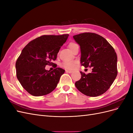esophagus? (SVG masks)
<instances>
[{
	"label": "esophagus",
	"instance_id": "esophagus-1",
	"mask_svg": "<svg viewBox=\"0 0 133 133\" xmlns=\"http://www.w3.org/2000/svg\"><path fill=\"white\" fill-rule=\"evenodd\" d=\"M65 71H66V73H71L72 72H73V71L69 70H66Z\"/></svg>",
	"mask_w": 133,
	"mask_h": 133
}]
</instances>
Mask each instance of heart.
<instances>
[{
  "label": "heart",
  "mask_w": 133,
  "mask_h": 133,
  "mask_svg": "<svg viewBox=\"0 0 133 133\" xmlns=\"http://www.w3.org/2000/svg\"><path fill=\"white\" fill-rule=\"evenodd\" d=\"M78 44H76V43L74 42H70L69 45H68V46L70 48V49L73 51L75 48L78 46ZM76 62L74 61V60H69V61H65L64 62L62 63V66L64 67V68L67 69H73L76 66Z\"/></svg>",
  "instance_id": "1"
}]
</instances>
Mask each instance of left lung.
<instances>
[{
  "label": "left lung",
  "instance_id": "1",
  "mask_svg": "<svg viewBox=\"0 0 133 133\" xmlns=\"http://www.w3.org/2000/svg\"><path fill=\"white\" fill-rule=\"evenodd\" d=\"M80 46V63L85 68L92 67V72L85 74L75 83L84 95L94 97L105 92L118 74L117 55L107 40L97 34L84 33L73 36Z\"/></svg>",
  "mask_w": 133,
  "mask_h": 133
}]
</instances>
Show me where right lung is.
<instances>
[{"label": "right lung", "mask_w": 133, "mask_h": 133, "mask_svg": "<svg viewBox=\"0 0 133 133\" xmlns=\"http://www.w3.org/2000/svg\"><path fill=\"white\" fill-rule=\"evenodd\" d=\"M69 34L44 35L31 41L23 48L15 64L17 77L22 86L33 96L49 94L57 87L65 70L56 68L46 70V65H54L60 48Z\"/></svg>", "instance_id": "add662e5"}]
</instances>
